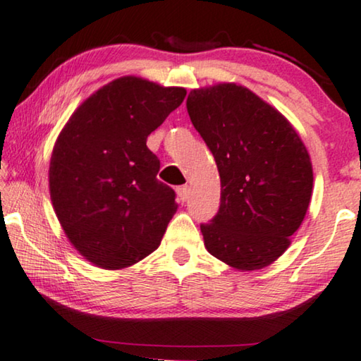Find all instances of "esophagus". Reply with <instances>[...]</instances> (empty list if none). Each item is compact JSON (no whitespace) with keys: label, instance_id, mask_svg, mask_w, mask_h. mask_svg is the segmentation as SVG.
Here are the masks:
<instances>
[{"label":"esophagus","instance_id":"1","mask_svg":"<svg viewBox=\"0 0 361 361\" xmlns=\"http://www.w3.org/2000/svg\"><path fill=\"white\" fill-rule=\"evenodd\" d=\"M176 196H178V199L181 202H186L188 197H190V186H178L176 188Z\"/></svg>","mask_w":361,"mask_h":361}]
</instances>
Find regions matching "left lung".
Here are the masks:
<instances>
[{
  "instance_id": "1",
  "label": "left lung",
  "mask_w": 361,
  "mask_h": 361,
  "mask_svg": "<svg viewBox=\"0 0 361 361\" xmlns=\"http://www.w3.org/2000/svg\"><path fill=\"white\" fill-rule=\"evenodd\" d=\"M186 109L222 186L217 215L201 225L204 246L238 271L267 267L287 251L308 211V150L292 123L245 85L192 89Z\"/></svg>"
}]
</instances>
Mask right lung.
Returning <instances> with one entry per match:
<instances>
[{
	"label": "right lung",
	"instance_id": "add662e5",
	"mask_svg": "<svg viewBox=\"0 0 361 361\" xmlns=\"http://www.w3.org/2000/svg\"><path fill=\"white\" fill-rule=\"evenodd\" d=\"M186 90L123 76L73 113L58 136L48 183L53 209L71 245L94 266L116 271L159 248L178 209L157 180L147 136L181 105Z\"/></svg>",
	"mask_w": 361,
	"mask_h": 361
}]
</instances>
